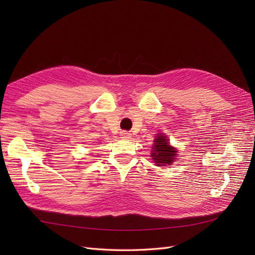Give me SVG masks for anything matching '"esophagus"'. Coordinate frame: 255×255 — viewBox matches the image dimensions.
<instances>
[{"mask_svg":"<svg viewBox=\"0 0 255 255\" xmlns=\"http://www.w3.org/2000/svg\"><path fill=\"white\" fill-rule=\"evenodd\" d=\"M120 136L121 138H123V139H128V138H130V136H132V134L127 132V130H123V132L120 133Z\"/></svg>","mask_w":255,"mask_h":255,"instance_id":"1","label":"esophagus"}]
</instances>
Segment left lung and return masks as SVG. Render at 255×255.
Returning <instances> with one entry per match:
<instances>
[{"instance_id":"left-lung-1","label":"left lung","mask_w":255,"mask_h":255,"mask_svg":"<svg viewBox=\"0 0 255 255\" xmlns=\"http://www.w3.org/2000/svg\"><path fill=\"white\" fill-rule=\"evenodd\" d=\"M153 142L151 157L154 163L158 167L170 166L176 157L177 150L169 143L168 137L165 134L158 133Z\"/></svg>"}]
</instances>
